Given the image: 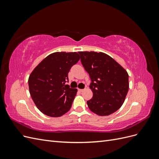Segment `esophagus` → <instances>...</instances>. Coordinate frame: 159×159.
<instances>
[{"mask_svg":"<svg viewBox=\"0 0 159 159\" xmlns=\"http://www.w3.org/2000/svg\"><path fill=\"white\" fill-rule=\"evenodd\" d=\"M78 91H80V92H82V91H84V89H78Z\"/></svg>","mask_w":159,"mask_h":159,"instance_id":"esophagus-1","label":"esophagus"}]
</instances>
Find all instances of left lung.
Listing matches in <instances>:
<instances>
[{"label":"left lung","mask_w":159,"mask_h":159,"mask_svg":"<svg viewBox=\"0 0 159 159\" xmlns=\"http://www.w3.org/2000/svg\"><path fill=\"white\" fill-rule=\"evenodd\" d=\"M81 61L89 75L93 98L87 102L91 111L107 116L124 103L129 90L127 71L111 57L103 52H79Z\"/></svg>","instance_id":"8db88e82"}]
</instances>
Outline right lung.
Returning <instances> with one entry per match:
<instances>
[{
  "label": "right lung",
  "mask_w": 159,
  "mask_h": 159,
  "mask_svg": "<svg viewBox=\"0 0 159 159\" xmlns=\"http://www.w3.org/2000/svg\"><path fill=\"white\" fill-rule=\"evenodd\" d=\"M77 52H55L48 56L28 78L31 98L38 109L49 117H57L70 109L77 89L70 88L68 73L78 63Z\"/></svg>",
  "instance_id": "obj_1"
}]
</instances>
